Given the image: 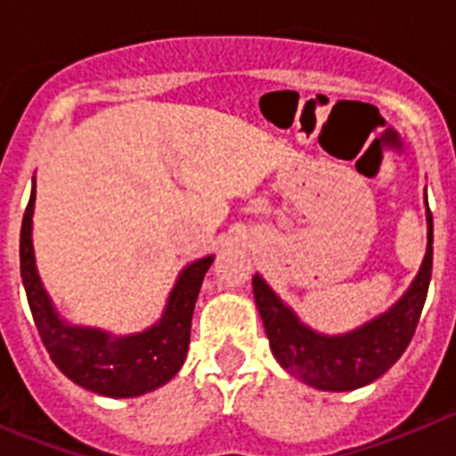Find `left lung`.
<instances>
[{
	"label": "left lung",
	"mask_w": 456,
	"mask_h": 456,
	"mask_svg": "<svg viewBox=\"0 0 456 456\" xmlns=\"http://www.w3.org/2000/svg\"><path fill=\"white\" fill-rule=\"evenodd\" d=\"M434 224L427 205V253L420 272L395 305L342 336H324L301 324L276 292L253 276V297L263 317L273 356L289 374L320 390H356L388 372L416 333L432 281Z\"/></svg>",
	"instance_id": "8db88e82"
}]
</instances>
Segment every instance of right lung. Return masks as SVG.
Wrapping results in <instances>:
<instances>
[{"instance_id":"1","label":"right lung","mask_w":456,"mask_h":456,"mask_svg":"<svg viewBox=\"0 0 456 456\" xmlns=\"http://www.w3.org/2000/svg\"><path fill=\"white\" fill-rule=\"evenodd\" d=\"M36 184L20 231V273L40 340L54 365L82 388L104 397H136L171 381L183 368L191 336L193 305L215 256L193 260L173 285L162 320L132 336H111L91 326L68 324L52 304L36 269L31 216Z\"/></svg>"}]
</instances>
